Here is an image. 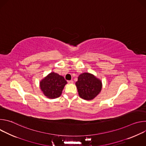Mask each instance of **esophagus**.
I'll return each instance as SVG.
<instances>
[{
    "label": "esophagus",
    "mask_w": 146,
    "mask_h": 146,
    "mask_svg": "<svg viewBox=\"0 0 146 146\" xmlns=\"http://www.w3.org/2000/svg\"><path fill=\"white\" fill-rule=\"evenodd\" d=\"M68 82L69 83V84H73V80H69V81H68Z\"/></svg>",
    "instance_id": "esophagus-1"
}]
</instances>
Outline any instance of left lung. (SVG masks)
Masks as SVG:
<instances>
[{
    "instance_id": "obj_1",
    "label": "left lung",
    "mask_w": 146,
    "mask_h": 146,
    "mask_svg": "<svg viewBox=\"0 0 146 146\" xmlns=\"http://www.w3.org/2000/svg\"><path fill=\"white\" fill-rule=\"evenodd\" d=\"M78 95L83 99L90 100L94 99L101 91V80L89 73H83L79 75L76 82Z\"/></svg>"
}]
</instances>
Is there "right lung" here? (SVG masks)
<instances>
[{"label": "right lung", "mask_w": 146, "mask_h": 146, "mask_svg": "<svg viewBox=\"0 0 146 146\" xmlns=\"http://www.w3.org/2000/svg\"><path fill=\"white\" fill-rule=\"evenodd\" d=\"M67 84L64 77L54 72H51L40 82V88L44 95L50 99L59 97Z\"/></svg>", "instance_id": "obj_1"}]
</instances>
